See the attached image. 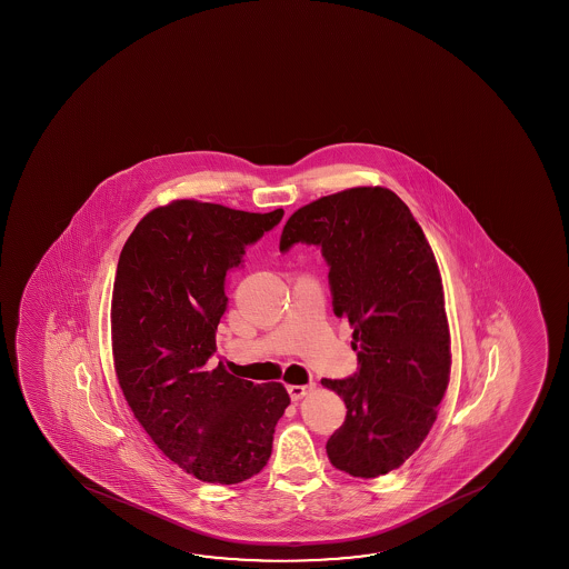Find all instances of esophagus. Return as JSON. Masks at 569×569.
<instances>
[{
	"instance_id": "esophagus-1",
	"label": "esophagus",
	"mask_w": 569,
	"mask_h": 569,
	"mask_svg": "<svg viewBox=\"0 0 569 569\" xmlns=\"http://www.w3.org/2000/svg\"><path fill=\"white\" fill-rule=\"evenodd\" d=\"M313 389H316V382H308V385H289L288 392L289 397H291V401H299V399H303V397L313 391Z\"/></svg>"
}]
</instances>
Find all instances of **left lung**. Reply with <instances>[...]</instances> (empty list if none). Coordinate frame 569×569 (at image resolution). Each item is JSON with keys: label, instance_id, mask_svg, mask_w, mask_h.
<instances>
[{"label": "left lung", "instance_id": "obj_1", "mask_svg": "<svg viewBox=\"0 0 569 569\" xmlns=\"http://www.w3.org/2000/svg\"><path fill=\"white\" fill-rule=\"evenodd\" d=\"M321 248L336 316L353 327L357 373L323 379L343 397L345 422L327 440L347 475H387L422 445L450 377L445 293L435 253L409 206L381 187L323 196L283 226L280 252Z\"/></svg>", "mask_w": 569, "mask_h": 569}]
</instances>
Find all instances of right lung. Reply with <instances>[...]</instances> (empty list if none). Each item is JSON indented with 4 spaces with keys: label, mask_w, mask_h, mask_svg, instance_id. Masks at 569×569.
Wrapping results in <instances>:
<instances>
[{
    "label": "right lung",
    "mask_w": 569,
    "mask_h": 569,
    "mask_svg": "<svg viewBox=\"0 0 569 569\" xmlns=\"http://www.w3.org/2000/svg\"><path fill=\"white\" fill-rule=\"evenodd\" d=\"M281 218V208L253 214L174 200L140 220L117 266L111 333L122 395L152 442L210 485H238L268 465L289 405L281 382L253 385L208 363L228 271Z\"/></svg>",
    "instance_id": "right-lung-1"
}]
</instances>
